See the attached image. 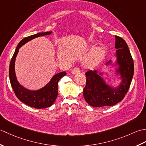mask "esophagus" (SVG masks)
Returning <instances> with one entry per match:
<instances>
[{"instance_id": "1", "label": "esophagus", "mask_w": 146, "mask_h": 146, "mask_svg": "<svg viewBox=\"0 0 146 146\" xmlns=\"http://www.w3.org/2000/svg\"><path fill=\"white\" fill-rule=\"evenodd\" d=\"M80 72V70L78 68H75L74 69L72 70V71H71V73L73 74V75H75V74H78Z\"/></svg>"}]
</instances>
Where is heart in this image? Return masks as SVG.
I'll list each match as a JSON object with an SVG mask.
<instances>
[{
	"instance_id": "obj_1",
	"label": "heart",
	"mask_w": 146,
	"mask_h": 146,
	"mask_svg": "<svg viewBox=\"0 0 146 146\" xmlns=\"http://www.w3.org/2000/svg\"><path fill=\"white\" fill-rule=\"evenodd\" d=\"M105 55V50L103 48H96L93 52L92 56L84 63V66L87 68H92L100 63L103 60Z\"/></svg>"
}]
</instances>
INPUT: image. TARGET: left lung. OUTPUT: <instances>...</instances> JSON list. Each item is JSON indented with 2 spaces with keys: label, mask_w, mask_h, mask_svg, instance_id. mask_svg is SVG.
Here are the masks:
<instances>
[{
  "label": "left lung",
  "mask_w": 146,
  "mask_h": 146,
  "mask_svg": "<svg viewBox=\"0 0 146 146\" xmlns=\"http://www.w3.org/2000/svg\"><path fill=\"white\" fill-rule=\"evenodd\" d=\"M115 38V53L116 60L113 63L110 60L106 66L111 65L115 68V76L120 80L117 86L108 84L104 78L105 72L97 70H89L86 73V86L83 89V97L92 107H102L112 106L124 98L131 85L134 75V61L126 42L117 36Z\"/></svg>",
  "instance_id": "8db88e82"
}]
</instances>
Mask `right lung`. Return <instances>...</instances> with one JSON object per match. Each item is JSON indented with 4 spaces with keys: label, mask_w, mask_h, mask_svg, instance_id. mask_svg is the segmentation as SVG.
<instances>
[{
    "label": "right lung",
    "mask_w": 146,
    "mask_h": 146,
    "mask_svg": "<svg viewBox=\"0 0 146 146\" xmlns=\"http://www.w3.org/2000/svg\"><path fill=\"white\" fill-rule=\"evenodd\" d=\"M51 33L52 31L38 33L22 39L17 46L9 66L10 82L16 97L20 101L28 106L39 109L49 107L54 104L58 96V82L62 77L66 75V73L63 71L56 74L42 88L36 90H32L25 88L18 82L15 71V62L19 48L24 44L36 38L49 35Z\"/></svg>",
    "instance_id": "1"
}]
</instances>
